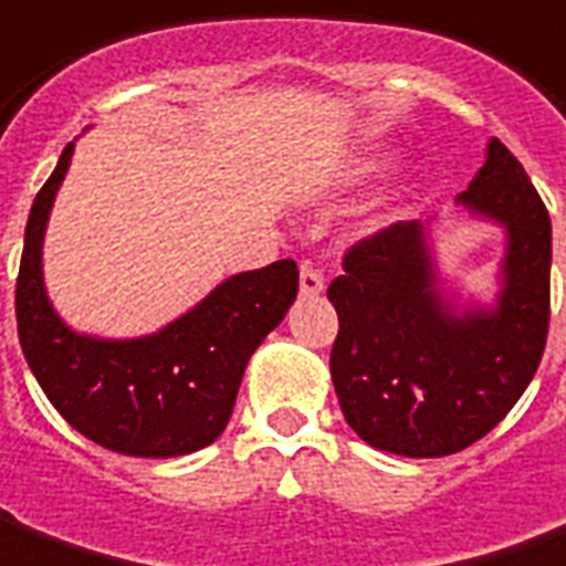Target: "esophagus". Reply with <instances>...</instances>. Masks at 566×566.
I'll list each match as a JSON object with an SVG mask.
<instances>
[{"instance_id":"34e87169","label":"esophagus","mask_w":566,"mask_h":566,"mask_svg":"<svg viewBox=\"0 0 566 566\" xmlns=\"http://www.w3.org/2000/svg\"><path fill=\"white\" fill-rule=\"evenodd\" d=\"M323 290H326L323 274L311 264V261H305V264H302V274H298V292H302L305 298H317Z\"/></svg>"}]
</instances>
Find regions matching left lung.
I'll list each match as a JSON object with an SVG mask.
<instances>
[{
	"instance_id": "left-lung-1",
	"label": "left lung",
	"mask_w": 566,
	"mask_h": 566,
	"mask_svg": "<svg viewBox=\"0 0 566 566\" xmlns=\"http://www.w3.org/2000/svg\"><path fill=\"white\" fill-rule=\"evenodd\" d=\"M459 206L505 228L496 305L459 307L440 290L428 224L397 221L364 237L329 283L338 314L333 385L360 438L385 453L438 459L493 431L527 391L548 335L552 221L505 144Z\"/></svg>"
}]
</instances>
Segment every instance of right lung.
<instances>
[{
	"label": "right lung",
	"instance_id": "right-lung-1",
	"mask_svg": "<svg viewBox=\"0 0 566 566\" xmlns=\"http://www.w3.org/2000/svg\"><path fill=\"white\" fill-rule=\"evenodd\" d=\"M73 144L33 200L14 290L27 364L52 407L113 453L169 459L197 453L228 428L245 364L298 295V268L283 259L228 276L159 333L95 338L57 317L42 283V240Z\"/></svg>",
	"mask_w": 566,
	"mask_h": 566
}]
</instances>
